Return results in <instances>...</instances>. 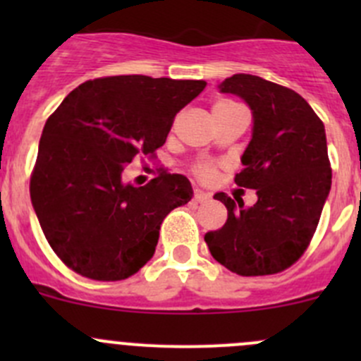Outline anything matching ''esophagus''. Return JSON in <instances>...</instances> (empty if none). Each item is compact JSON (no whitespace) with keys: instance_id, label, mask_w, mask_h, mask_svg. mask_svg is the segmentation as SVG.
Here are the masks:
<instances>
[{"instance_id":"1","label":"esophagus","mask_w":361,"mask_h":361,"mask_svg":"<svg viewBox=\"0 0 361 361\" xmlns=\"http://www.w3.org/2000/svg\"><path fill=\"white\" fill-rule=\"evenodd\" d=\"M207 199H209V194H206V192H202V190H194V201L195 202H206Z\"/></svg>"}]
</instances>
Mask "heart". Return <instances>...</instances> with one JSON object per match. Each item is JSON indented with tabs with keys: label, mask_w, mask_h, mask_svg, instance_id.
Listing matches in <instances>:
<instances>
[{
	"label": "heart",
	"mask_w": 361,
	"mask_h": 361,
	"mask_svg": "<svg viewBox=\"0 0 361 361\" xmlns=\"http://www.w3.org/2000/svg\"><path fill=\"white\" fill-rule=\"evenodd\" d=\"M232 101H221V103H218L216 106H214V110H220V108H227V106H232ZM192 173L195 174V176L199 178L201 181H211L214 176H216L218 173V167L214 162H209V160H202V162L195 164L194 169H192Z\"/></svg>",
	"instance_id": "1"
}]
</instances>
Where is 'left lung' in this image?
I'll list each match as a JSON object with an SVG mask.
<instances>
[{"label": "left lung", "instance_id": "obj_1", "mask_svg": "<svg viewBox=\"0 0 361 361\" xmlns=\"http://www.w3.org/2000/svg\"><path fill=\"white\" fill-rule=\"evenodd\" d=\"M253 111V137L235 185L257 190L251 207L220 192L227 221L204 235L216 262L239 276L278 274L304 255L332 185L325 126L307 101L288 87L255 75L220 85Z\"/></svg>", "mask_w": 361, "mask_h": 361}]
</instances>
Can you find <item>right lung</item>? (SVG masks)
Returning <instances> with one entry per match:
<instances>
[{
    "label": "right lung",
    "instance_id": "1",
    "mask_svg": "<svg viewBox=\"0 0 361 361\" xmlns=\"http://www.w3.org/2000/svg\"><path fill=\"white\" fill-rule=\"evenodd\" d=\"M204 80L120 75L89 80L43 127L29 194L54 253L76 274L120 281L155 253L160 224L192 199L181 174L159 171L145 187L122 183L126 164L155 159L174 116Z\"/></svg>",
    "mask_w": 361,
    "mask_h": 361
}]
</instances>
